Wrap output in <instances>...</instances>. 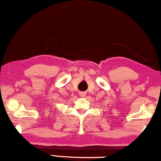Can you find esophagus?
Instances as JSON below:
<instances>
[{"instance_id": "esophagus-1", "label": "esophagus", "mask_w": 161, "mask_h": 161, "mask_svg": "<svg viewBox=\"0 0 161 161\" xmlns=\"http://www.w3.org/2000/svg\"><path fill=\"white\" fill-rule=\"evenodd\" d=\"M80 95L81 97H84L86 96V93H85V92H80Z\"/></svg>"}]
</instances>
